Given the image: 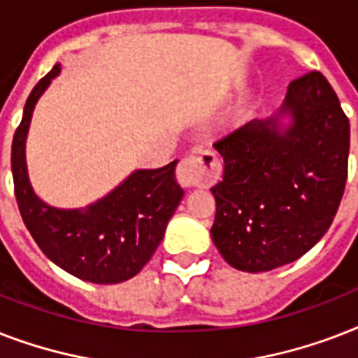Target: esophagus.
<instances>
[{"label": "esophagus", "mask_w": 358, "mask_h": 358, "mask_svg": "<svg viewBox=\"0 0 358 358\" xmlns=\"http://www.w3.org/2000/svg\"><path fill=\"white\" fill-rule=\"evenodd\" d=\"M221 174V162L215 152L208 148H196L180 162L176 169V180L182 187H199L213 184Z\"/></svg>", "instance_id": "34e87169"}]
</instances>
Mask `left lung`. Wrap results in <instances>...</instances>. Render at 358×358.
Here are the masks:
<instances>
[{
  "mask_svg": "<svg viewBox=\"0 0 358 358\" xmlns=\"http://www.w3.org/2000/svg\"><path fill=\"white\" fill-rule=\"evenodd\" d=\"M213 245L239 271L286 266L325 236L344 195L350 120L322 72L294 80L280 108L215 143Z\"/></svg>",
  "mask_w": 358,
  "mask_h": 358,
  "instance_id": "1",
  "label": "left lung"
}]
</instances>
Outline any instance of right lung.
Segmentation results:
<instances>
[{"label":"right lung","instance_id":"obj_1","mask_svg":"<svg viewBox=\"0 0 358 358\" xmlns=\"http://www.w3.org/2000/svg\"><path fill=\"white\" fill-rule=\"evenodd\" d=\"M61 69L55 64L24 106L10 150L14 195L29 234L55 266L87 282H124L156 252L184 196L174 176L178 159L159 169H135L102 199L83 208H55L42 201L31 185L25 143L36 102Z\"/></svg>","mask_w":358,"mask_h":358}]
</instances>
